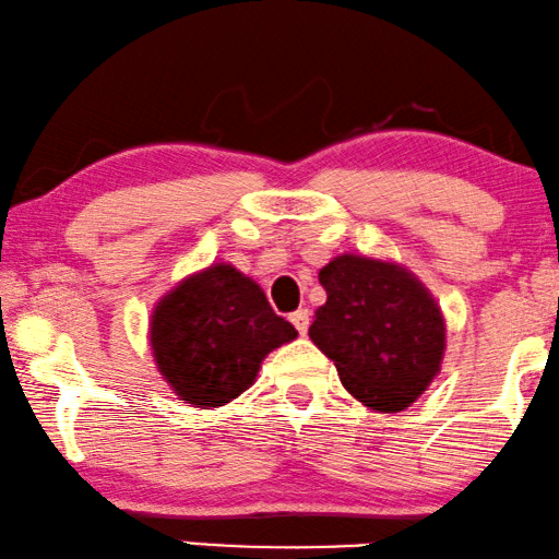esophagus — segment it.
I'll use <instances>...</instances> for the list:
<instances>
[{"instance_id": "1", "label": "esophagus", "mask_w": 559, "mask_h": 559, "mask_svg": "<svg viewBox=\"0 0 559 559\" xmlns=\"http://www.w3.org/2000/svg\"><path fill=\"white\" fill-rule=\"evenodd\" d=\"M290 324L296 326V332L298 334H306L309 332V321H311V313H309V309H298V311H294L290 313Z\"/></svg>"}]
</instances>
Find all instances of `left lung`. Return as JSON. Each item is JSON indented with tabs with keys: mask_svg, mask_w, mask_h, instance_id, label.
<instances>
[{
	"mask_svg": "<svg viewBox=\"0 0 559 559\" xmlns=\"http://www.w3.org/2000/svg\"><path fill=\"white\" fill-rule=\"evenodd\" d=\"M326 304L309 336L344 388L380 413L415 403L440 369L445 324L436 298L400 265L340 255L319 273Z\"/></svg>",
	"mask_w": 559,
	"mask_h": 559,
	"instance_id": "8db88e82",
	"label": "left lung"
}]
</instances>
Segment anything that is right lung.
<instances>
[{"label":"right lung","mask_w":559,"mask_h":559,"mask_svg":"<svg viewBox=\"0 0 559 559\" xmlns=\"http://www.w3.org/2000/svg\"><path fill=\"white\" fill-rule=\"evenodd\" d=\"M296 340L255 281L215 263L154 309L152 349L164 380L194 407L230 403L253 384L263 357Z\"/></svg>","instance_id":"add662e5"}]
</instances>
